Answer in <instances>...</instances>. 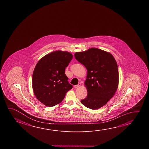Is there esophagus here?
Returning <instances> with one entry per match:
<instances>
[{"mask_svg": "<svg viewBox=\"0 0 149 149\" xmlns=\"http://www.w3.org/2000/svg\"><path fill=\"white\" fill-rule=\"evenodd\" d=\"M79 86H81V84H78V85H74V88H78Z\"/></svg>", "mask_w": 149, "mask_h": 149, "instance_id": "34e87169", "label": "esophagus"}]
</instances>
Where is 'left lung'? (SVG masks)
I'll use <instances>...</instances> for the list:
<instances>
[{
	"instance_id": "8db88e82",
	"label": "left lung",
	"mask_w": 149,
	"mask_h": 149,
	"mask_svg": "<svg viewBox=\"0 0 149 149\" xmlns=\"http://www.w3.org/2000/svg\"><path fill=\"white\" fill-rule=\"evenodd\" d=\"M74 56L87 70L84 84L88 94L81 103L93 110L102 107L112 98L118 88L116 61L109 52L96 48L76 52Z\"/></svg>"
}]
</instances>
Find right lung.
Segmentation results:
<instances>
[{"mask_svg":"<svg viewBox=\"0 0 149 149\" xmlns=\"http://www.w3.org/2000/svg\"><path fill=\"white\" fill-rule=\"evenodd\" d=\"M72 58L70 52L58 50L47 54L37 62L32 76V87L37 99L44 105L51 107L58 104L73 87L65 74Z\"/></svg>","mask_w":149,"mask_h":149,"instance_id":"1","label":"right lung"}]
</instances>
